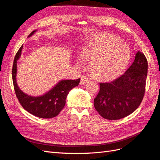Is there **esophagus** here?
I'll use <instances>...</instances> for the list:
<instances>
[{
  "label": "esophagus",
  "mask_w": 160,
  "mask_h": 160,
  "mask_svg": "<svg viewBox=\"0 0 160 160\" xmlns=\"http://www.w3.org/2000/svg\"><path fill=\"white\" fill-rule=\"evenodd\" d=\"M89 81V79L88 78V77L87 76H81V81H80V83L81 85H84L86 83H88V82Z\"/></svg>",
  "instance_id": "34e87169"
}]
</instances>
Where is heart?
<instances>
[{
  "label": "heart",
  "mask_w": 160,
  "mask_h": 160,
  "mask_svg": "<svg viewBox=\"0 0 160 160\" xmlns=\"http://www.w3.org/2000/svg\"><path fill=\"white\" fill-rule=\"evenodd\" d=\"M131 57L128 45L105 33L94 35L80 47L77 65L83 67L90 61V70L95 78L111 80L119 76L126 68Z\"/></svg>",
  "instance_id": "1"
}]
</instances>
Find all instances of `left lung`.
<instances>
[{
  "mask_svg": "<svg viewBox=\"0 0 160 160\" xmlns=\"http://www.w3.org/2000/svg\"><path fill=\"white\" fill-rule=\"evenodd\" d=\"M148 61L138 51L132 65L123 75L110 83H101L94 107L99 115L109 120L123 118L137 109L145 93Z\"/></svg>",
  "mask_w": 160,
  "mask_h": 160,
  "instance_id": "8db88e82",
  "label": "left lung"
}]
</instances>
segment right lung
<instances>
[{
	"mask_svg": "<svg viewBox=\"0 0 160 160\" xmlns=\"http://www.w3.org/2000/svg\"><path fill=\"white\" fill-rule=\"evenodd\" d=\"M37 32L33 31L28 37ZM23 46L22 45L14 57L12 76L14 91L22 108L31 114L43 119H50L59 115L63 109L66 103L67 97L69 91L78 86L80 78L75 80L62 79L42 95L32 96L23 92L18 86L17 82V61L20 59Z\"/></svg>",
	"mask_w": 160,
	"mask_h": 160,
	"instance_id": "1",
	"label": "right lung"
}]
</instances>
